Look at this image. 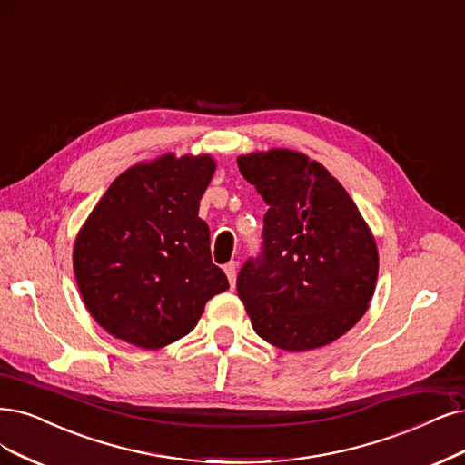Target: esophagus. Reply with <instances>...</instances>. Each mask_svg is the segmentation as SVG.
Segmentation results:
<instances>
[{"label":"esophagus","instance_id":"esophagus-1","mask_svg":"<svg viewBox=\"0 0 465 465\" xmlns=\"http://www.w3.org/2000/svg\"><path fill=\"white\" fill-rule=\"evenodd\" d=\"M223 272H226V276H228V280H230V285H232V287H235V276H237V262H235V261L228 262L226 266H223Z\"/></svg>","mask_w":465,"mask_h":465}]
</instances>
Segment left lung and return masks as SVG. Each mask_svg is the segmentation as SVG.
Segmentation results:
<instances>
[{"label":"left lung","instance_id":"8db88e82","mask_svg":"<svg viewBox=\"0 0 465 465\" xmlns=\"http://www.w3.org/2000/svg\"><path fill=\"white\" fill-rule=\"evenodd\" d=\"M237 166L268 204L261 252L237 273L254 331L291 352L330 345L373 297L380 259L370 228L345 187L301 153H252Z\"/></svg>","mask_w":465,"mask_h":465}]
</instances>
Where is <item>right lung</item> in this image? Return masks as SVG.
<instances>
[{"mask_svg":"<svg viewBox=\"0 0 465 465\" xmlns=\"http://www.w3.org/2000/svg\"><path fill=\"white\" fill-rule=\"evenodd\" d=\"M216 164L174 154L120 174L74 245L80 295L103 330L142 349L192 331L204 304L230 287L211 259L199 201Z\"/></svg>","mask_w":465,"mask_h":465,"instance_id":"1","label":"right lung"}]
</instances>
